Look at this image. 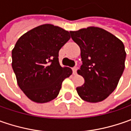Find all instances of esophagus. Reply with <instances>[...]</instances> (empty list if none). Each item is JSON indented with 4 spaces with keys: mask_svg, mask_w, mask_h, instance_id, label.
<instances>
[{
    "mask_svg": "<svg viewBox=\"0 0 131 131\" xmlns=\"http://www.w3.org/2000/svg\"><path fill=\"white\" fill-rule=\"evenodd\" d=\"M77 67H73V68H72L73 73V74H74V75H76V74H77Z\"/></svg>",
    "mask_w": 131,
    "mask_h": 131,
    "instance_id": "1",
    "label": "esophagus"
}]
</instances>
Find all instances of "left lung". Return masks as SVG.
Wrapping results in <instances>:
<instances>
[{
	"mask_svg": "<svg viewBox=\"0 0 131 131\" xmlns=\"http://www.w3.org/2000/svg\"><path fill=\"white\" fill-rule=\"evenodd\" d=\"M70 33L80 48L82 61L77 73L83 77L84 83L77 88V93L87 102L102 101L116 89L123 73L126 57L123 43L98 27Z\"/></svg>",
	"mask_w": 131,
	"mask_h": 131,
	"instance_id": "1",
	"label": "left lung"
}]
</instances>
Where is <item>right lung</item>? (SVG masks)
I'll return each mask as SVG.
<instances>
[{"label":"right lung","mask_w":131,"mask_h":131,"mask_svg":"<svg viewBox=\"0 0 131 131\" xmlns=\"http://www.w3.org/2000/svg\"><path fill=\"white\" fill-rule=\"evenodd\" d=\"M69 32L51 24L39 25L19 38L12 49V68L19 88L36 103L56 98L62 82L72 74L61 67L58 53L70 39Z\"/></svg>","instance_id":"add662e5"}]
</instances>
